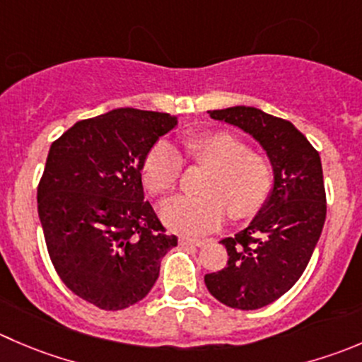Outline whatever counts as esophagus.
Segmentation results:
<instances>
[{"label":"esophagus","mask_w":362,"mask_h":362,"mask_svg":"<svg viewBox=\"0 0 362 362\" xmlns=\"http://www.w3.org/2000/svg\"><path fill=\"white\" fill-rule=\"evenodd\" d=\"M178 242H180V245H194V247H202V245H205V240H199V238H189V237H182Z\"/></svg>","instance_id":"34e87169"}]
</instances>
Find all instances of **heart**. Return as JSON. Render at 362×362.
I'll list each match as a JSON object with an SVG mask.
<instances>
[{"label": "heart", "instance_id": "b5f03b06", "mask_svg": "<svg viewBox=\"0 0 362 362\" xmlns=\"http://www.w3.org/2000/svg\"><path fill=\"white\" fill-rule=\"evenodd\" d=\"M182 163L206 168L199 196H178L160 206L170 230L182 235H205L221 226L226 214L235 221L255 217L274 187V168L269 157L251 152L247 143L230 132L206 131L185 136L180 150L157 141L141 164V180L153 196L177 189Z\"/></svg>", "mask_w": 362, "mask_h": 362}]
</instances>
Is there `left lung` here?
<instances>
[{
    "label": "left lung",
    "mask_w": 362,
    "mask_h": 362,
    "mask_svg": "<svg viewBox=\"0 0 362 362\" xmlns=\"http://www.w3.org/2000/svg\"><path fill=\"white\" fill-rule=\"evenodd\" d=\"M251 134L274 168V187L247 228L221 240L223 270L205 276L209 292L235 310H258L285 296L310 263L325 223L322 160L306 136L283 118L247 106L209 111Z\"/></svg>",
    "instance_id": "left-lung-1"
}]
</instances>
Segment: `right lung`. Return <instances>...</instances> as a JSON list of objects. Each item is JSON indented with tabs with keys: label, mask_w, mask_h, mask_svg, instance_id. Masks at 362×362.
Returning <instances> with one entry per match:
<instances>
[{
	"label": "right lung",
	"mask_w": 362,
	"mask_h": 362,
	"mask_svg": "<svg viewBox=\"0 0 362 362\" xmlns=\"http://www.w3.org/2000/svg\"><path fill=\"white\" fill-rule=\"evenodd\" d=\"M177 125L157 111L120 107L74 124L49 148L38 217L56 272L106 311L139 303L177 245L145 199L141 164Z\"/></svg>",
	"instance_id": "right-lung-1"
}]
</instances>
